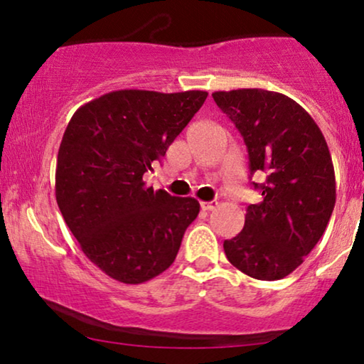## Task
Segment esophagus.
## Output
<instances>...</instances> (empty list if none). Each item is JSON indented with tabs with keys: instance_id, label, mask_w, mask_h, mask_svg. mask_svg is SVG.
<instances>
[{
	"instance_id": "1",
	"label": "esophagus",
	"mask_w": 364,
	"mask_h": 364,
	"mask_svg": "<svg viewBox=\"0 0 364 364\" xmlns=\"http://www.w3.org/2000/svg\"><path fill=\"white\" fill-rule=\"evenodd\" d=\"M200 207H202V210H213V208L217 207V202H200Z\"/></svg>"
}]
</instances>
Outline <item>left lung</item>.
Returning <instances> with one entry per match:
<instances>
[{
	"label": "left lung",
	"instance_id": "8db88e82",
	"mask_svg": "<svg viewBox=\"0 0 364 364\" xmlns=\"http://www.w3.org/2000/svg\"><path fill=\"white\" fill-rule=\"evenodd\" d=\"M235 124L262 200L247 207L243 230L223 242L228 262L257 280H280L300 267L335 208V168L320 127L300 104L265 89L212 94Z\"/></svg>",
	"mask_w": 364,
	"mask_h": 364
}]
</instances>
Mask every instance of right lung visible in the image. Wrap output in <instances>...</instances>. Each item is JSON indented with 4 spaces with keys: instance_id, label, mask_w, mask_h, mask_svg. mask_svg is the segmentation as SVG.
<instances>
[{
    "instance_id": "obj_1",
    "label": "right lung",
    "mask_w": 364,
    "mask_h": 364,
    "mask_svg": "<svg viewBox=\"0 0 364 364\" xmlns=\"http://www.w3.org/2000/svg\"><path fill=\"white\" fill-rule=\"evenodd\" d=\"M205 91L124 89L79 107L64 131L56 200L94 265L137 285L176 260L200 203L154 192L142 181L205 102Z\"/></svg>"
}]
</instances>
